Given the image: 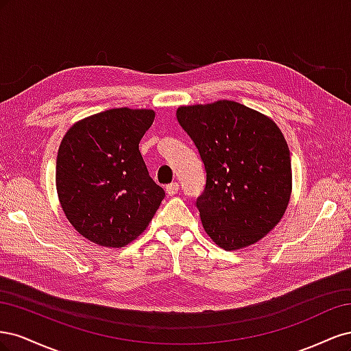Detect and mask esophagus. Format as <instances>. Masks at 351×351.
<instances>
[{
    "mask_svg": "<svg viewBox=\"0 0 351 351\" xmlns=\"http://www.w3.org/2000/svg\"><path fill=\"white\" fill-rule=\"evenodd\" d=\"M178 189H180L178 183H171V184H168V186L165 187V192H167L168 196H174V195L178 193Z\"/></svg>",
    "mask_w": 351,
    "mask_h": 351,
    "instance_id": "esophagus-1",
    "label": "esophagus"
}]
</instances>
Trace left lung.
Masks as SVG:
<instances>
[{
	"instance_id": "left-lung-1",
	"label": "left lung",
	"mask_w": 351,
	"mask_h": 351,
	"mask_svg": "<svg viewBox=\"0 0 351 351\" xmlns=\"http://www.w3.org/2000/svg\"><path fill=\"white\" fill-rule=\"evenodd\" d=\"M177 120L206 169L196 206L224 250L252 246L281 221L291 196V159L280 127L246 105L221 99L180 107Z\"/></svg>"
}]
</instances>
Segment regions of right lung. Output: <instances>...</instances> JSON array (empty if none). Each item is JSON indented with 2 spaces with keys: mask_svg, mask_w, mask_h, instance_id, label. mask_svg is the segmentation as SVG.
<instances>
[{
  "mask_svg": "<svg viewBox=\"0 0 351 351\" xmlns=\"http://www.w3.org/2000/svg\"><path fill=\"white\" fill-rule=\"evenodd\" d=\"M154 110L112 108L74 123L58 147L60 205L80 236L124 247L149 226L165 196L149 177L139 142Z\"/></svg>",
  "mask_w": 351,
  "mask_h": 351,
  "instance_id": "right-lung-1",
  "label": "right lung"
}]
</instances>
